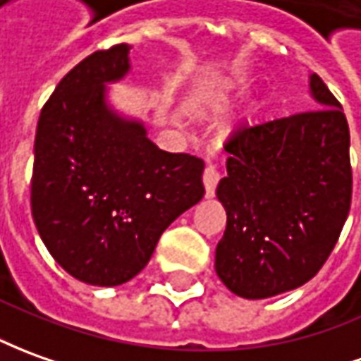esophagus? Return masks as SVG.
I'll return each mask as SVG.
<instances>
[{"mask_svg": "<svg viewBox=\"0 0 361 361\" xmlns=\"http://www.w3.org/2000/svg\"><path fill=\"white\" fill-rule=\"evenodd\" d=\"M218 180H220V173L216 171V166L208 165L204 169V175H202V183H204L206 198H212L214 192H216V186H218Z\"/></svg>", "mask_w": 361, "mask_h": 361, "instance_id": "esophagus-1", "label": "esophagus"}]
</instances>
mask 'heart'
I'll return each instance as SVG.
<instances>
[{
    "label": "heart",
    "mask_w": 361,
    "mask_h": 361,
    "mask_svg": "<svg viewBox=\"0 0 361 361\" xmlns=\"http://www.w3.org/2000/svg\"><path fill=\"white\" fill-rule=\"evenodd\" d=\"M235 86H238V84H230V86H226V88H222V92H220V94H216V96H210V98H208V102L216 104V102L226 100V96H228L230 92L235 90Z\"/></svg>",
    "instance_id": "b5f03b06"
}]
</instances>
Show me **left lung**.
Listing matches in <instances>:
<instances>
[{
  "label": "left lung",
  "instance_id": "1",
  "mask_svg": "<svg viewBox=\"0 0 361 361\" xmlns=\"http://www.w3.org/2000/svg\"><path fill=\"white\" fill-rule=\"evenodd\" d=\"M309 86L318 109L242 128L226 143L228 175L216 196L228 220L216 273L243 299H269L312 279L350 212L346 116L318 74Z\"/></svg>",
  "mask_w": 361,
  "mask_h": 361
}]
</instances>
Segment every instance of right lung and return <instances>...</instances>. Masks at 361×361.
I'll return each mask as SVG.
<instances>
[{"label":"right lung","instance_id":"right-lung-1","mask_svg":"<svg viewBox=\"0 0 361 361\" xmlns=\"http://www.w3.org/2000/svg\"><path fill=\"white\" fill-rule=\"evenodd\" d=\"M129 44L78 62L37 123L31 210L41 240L74 279H133L171 224L204 196V161L169 153L137 118L111 108L108 84L131 71Z\"/></svg>","mask_w":361,"mask_h":361}]
</instances>
